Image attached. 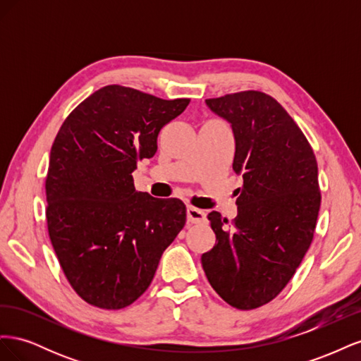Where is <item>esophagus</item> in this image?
Listing matches in <instances>:
<instances>
[{
  "label": "esophagus",
  "mask_w": 361,
  "mask_h": 361,
  "mask_svg": "<svg viewBox=\"0 0 361 361\" xmlns=\"http://www.w3.org/2000/svg\"><path fill=\"white\" fill-rule=\"evenodd\" d=\"M187 218L190 223L197 224V223H203L206 220V214H204V211L199 209V207L188 206L187 207Z\"/></svg>",
  "instance_id": "obj_1"
}]
</instances>
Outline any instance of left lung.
<instances>
[{
  "mask_svg": "<svg viewBox=\"0 0 361 361\" xmlns=\"http://www.w3.org/2000/svg\"><path fill=\"white\" fill-rule=\"evenodd\" d=\"M235 137L233 170L243 176L238 215H207L216 244L202 255L211 286L236 309H256L283 290L309 250L321 192L307 138L274 97L241 92L206 99Z\"/></svg>",
  "mask_w": 361,
  "mask_h": 361,
  "instance_id": "left-lung-1",
  "label": "left lung"
}]
</instances>
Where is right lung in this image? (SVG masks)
Listing matches in <instances>:
<instances>
[{
    "label": "right lung",
    "instance_id": "add662e5",
    "mask_svg": "<svg viewBox=\"0 0 361 361\" xmlns=\"http://www.w3.org/2000/svg\"><path fill=\"white\" fill-rule=\"evenodd\" d=\"M188 104L106 85L75 108L54 141L49 238L71 286L96 307L123 309L143 295L187 221L179 199L135 191L133 171Z\"/></svg>",
    "mask_w": 361,
    "mask_h": 361
}]
</instances>
